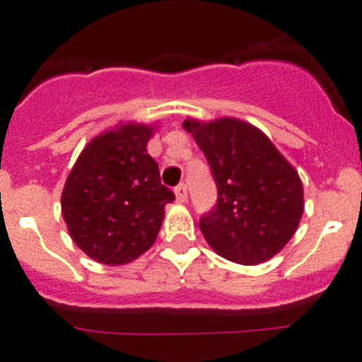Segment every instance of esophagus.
<instances>
[{"label":"esophagus","instance_id":"esophagus-1","mask_svg":"<svg viewBox=\"0 0 362 362\" xmlns=\"http://www.w3.org/2000/svg\"><path fill=\"white\" fill-rule=\"evenodd\" d=\"M175 194H177L178 204H184V202L187 200V187H185L184 184L177 185V187H175Z\"/></svg>","mask_w":362,"mask_h":362}]
</instances>
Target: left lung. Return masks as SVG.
Returning a JSON list of instances; mask_svg holds the SVG:
<instances>
[{
    "label": "left lung",
    "instance_id": "8db88e82",
    "mask_svg": "<svg viewBox=\"0 0 362 362\" xmlns=\"http://www.w3.org/2000/svg\"><path fill=\"white\" fill-rule=\"evenodd\" d=\"M209 162L218 204L200 220V230L221 258L242 265L267 262L288 243L305 209L294 165L269 136L234 117L185 119Z\"/></svg>",
    "mask_w": 362,
    "mask_h": 362
}]
</instances>
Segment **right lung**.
Returning a JSON list of instances; mask_svg holds the SVG:
<instances>
[{
    "instance_id": "1",
    "label": "right lung",
    "mask_w": 362,
    "mask_h": 362,
    "mask_svg": "<svg viewBox=\"0 0 362 362\" xmlns=\"http://www.w3.org/2000/svg\"><path fill=\"white\" fill-rule=\"evenodd\" d=\"M157 124L120 122L84 146L64 182L61 211L76 245L103 265L133 262L155 243L165 204L148 142Z\"/></svg>"
}]
</instances>
